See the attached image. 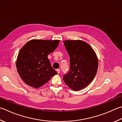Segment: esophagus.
Returning a JSON list of instances; mask_svg holds the SVG:
<instances>
[{"instance_id": "1", "label": "esophagus", "mask_w": 122, "mask_h": 122, "mask_svg": "<svg viewBox=\"0 0 122 122\" xmlns=\"http://www.w3.org/2000/svg\"><path fill=\"white\" fill-rule=\"evenodd\" d=\"M56 71L57 72V74H59V73L60 72V69H56Z\"/></svg>"}]
</instances>
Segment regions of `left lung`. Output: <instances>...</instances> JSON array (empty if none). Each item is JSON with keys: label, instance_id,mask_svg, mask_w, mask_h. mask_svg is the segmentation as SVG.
Instances as JSON below:
<instances>
[{"label": "left lung", "instance_id": "left-lung-1", "mask_svg": "<svg viewBox=\"0 0 122 122\" xmlns=\"http://www.w3.org/2000/svg\"><path fill=\"white\" fill-rule=\"evenodd\" d=\"M63 43L70 57V69L63 76V81L75 91L82 90L96 76L98 57L91 46L83 41L70 40Z\"/></svg>", "mask_w": 122, "mask_h": 122}]
</instances>
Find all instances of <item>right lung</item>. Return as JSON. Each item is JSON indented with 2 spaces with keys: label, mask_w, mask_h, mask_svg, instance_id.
Instances as JSON below:
<instances>
[{
  "label": "right lung",
  "mask_w": 122,
  "mask_h": 122,
  "mask_svg": "<svg viewBox=\"0 0 122 122\" xmlns=\"http://www.w3.org/2000/svg\"><path fill=\"white\" fill-rule=\"evenodd\" d=\"M59 40L32 39L20 51L16 68L21 78L28 85L38 88L57 74L47 56L57 48Z\"/></svg>",
  "instance_id": "right-lung-1"
}]
</instances>
